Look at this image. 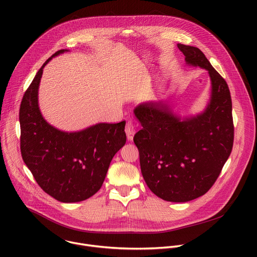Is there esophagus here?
Listing matches in <instances>:
<instances>
[{"instance_id":"34e87169","label":"esophagus","mask_w":257,"mask_h":257,"mask_svg":"<svg viewBox=\"0 0 257 257\" xmlns=\"http://www.w3.org/2000/svg\"><path fill=\"white\" fill-rule=\"evenodd\" d=\"M125 132H126V135H127V138L128 140H132L133 139V136H134V133H135V128H134V125L131 121H128L126 123V126H125Z\"/></svg>"}]
</instances>
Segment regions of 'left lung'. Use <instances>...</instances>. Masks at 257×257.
<instances>
[{
  "label": "left lung",
  "instance_id": "1",
  "mask_svg": "<svg viewBox=\"0 0 257 257\" xmlns=\"http://www.w3.org/2000/svg\"><path fill=\"white\" fill-rule=\"evenodd\" d=\"M186 64L210 77V97L204 111L181 118L167 101L138 104L134 115L142 129L134 135L140 168L149 188L171 202H187L205 194L233 149L232 99L226 80L195 47L177 45Z\"/></svg>",
  "mask_w": 257,
  "mask_h": 257
}]
</instances>
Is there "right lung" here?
Masks as SVG:
<instances>
[{"label": "right lung", "mask_w": 257, "mask_h": 257, "mask_svg": "<svg viewBox=\"0 0 257 257\" xmlns=\"http://www.w3.org/2000/svg\"><path fill=\"white\" fill-rule=\"evenodd\" d=\"M25 91L19 112L23 162L40 187L55 199L71 203L91 197L101 187L107 169L126 143L125 121L97 123L76 132L59 130L43 117L39 87L44 67Z\"/></svg>", "instance_id": "add662e5"}]
</instances>
